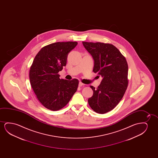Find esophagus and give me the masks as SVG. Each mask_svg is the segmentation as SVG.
Listing matches in <instances>:
<instances>
[{
    "instance_id": "1",
    "label": "esophagus",
    "mask_w": 158,
    "mask_h": 158,
    "mask_svg": "<svg viewBox=\"0 0 158 158\" xmlns=\"http://www.w3.org/2000/svg\"><path fill=\"white\" fill-rule=\"evenodd\" d=\"M84 84H83V83H82L81 82H80L79 83V86H84Z\"/></svg>"
}]
</instances>
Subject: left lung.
I'll use <instances>...</instances> for the list:
<instances>
[{
  "label": "left lung",
  "instance_id": "left-lung-1",
  "mask_svg": "<svg viewBox=\"0 0 158 158\" xmlns=\"http://www.w3.org/2000/svg\"><path fill=\"white\" fill-rule=\"evenodd\" d=\"M82 44L93 57V71L102 78L97 88L90 86L93 94L88 102L94 112L104 114L112 110L125 93L128 84L127 63L110 44L82 41Z\"/></svg>",
  "mask_w": 158,
  "mask_h": 158
}]
</instances>
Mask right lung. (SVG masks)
<instances>
[{
  "label": "right lung",
  "mask_w": 158,
  "mask_h": 158,
  "mask_svg": "<svg viewBox=\"0 0 158 158\" xmlns=\"http://www.w3.org/2000/svg\"><path fill=\"white\" fill-rule=\"evenodd\" d=\"M77 44L76 41L51 44L42 48L33 60L29 73L31 85L37 99L48 110L63 108L77 90L78 79H60L58 74Z\"/></svg>",
  "instance_id": "right-lung-1"
}]
</instances>
